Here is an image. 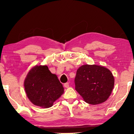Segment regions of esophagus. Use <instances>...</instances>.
<instances>
[{"label": "esophagus", "mask_w": 134, "mask_h": 134, "mask_svg": "<svg viewBox=\"0 0 134 134\" xmlns=\"http://www.w3.org/2000/svg\"><path fill=\"white\" fill-rule=\"evenodd\" d=\"M64 86L65 87H66V88H68L69 87V83H64Z\"/></svg>", "instance_id": "1"}]
</instances>
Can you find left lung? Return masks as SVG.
Listing matches in <instances>:
<instances>
[{"label":"left lung","instance_id":"8db88e82","mask_svg":"<svg viewBox=\"0 0 134 134\" xmlns=\"http://www.w3.org/2000/svg\"><path fill=\"white\" fill-rule=\"evenodd\" d=\"M114 77L109 70L97 65H83L77 70L76 91L86 103L97 105L105 102L112 93Z\"/></svg>","mask_w":134,"mask_h":134}]
</instances>
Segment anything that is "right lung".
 Listing matches in <instances>:
<instances>
[{"label":"right lung","mask_w":134,"mask_h":134,"mask_svg":"<svg viewBox=\"0 0 134 134\" xmlns=\"http://www.w3.org/2000/svg\"><path fill=\"white\" fill-rule=\"evenodd\" d=\"M24 87L29 100L44 108L51 107L64 93L62 84L47 65L34 67L25 79Z\"/></svg>","instance_id":"right-lung-1"}]
</instances>
